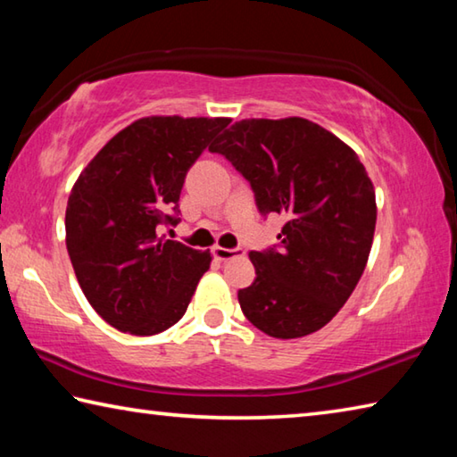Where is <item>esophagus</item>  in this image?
Segmentation results:
<instances>
[{
	"label": "esophagus",
	"mask_w": 457,
	"mask_h": 457,
	"mask_svg": "<svg viewBox=\"0 0 457 457\" xmlns=\"http://www.w3.org/2000/svg\"><path fill=\"white\" fill-rule=\"evenodd\" d=\"M239 253H244V250H239V247H221V245H215L213 247V256L215 260H229V258H236Z\"/></svg>",
	"instance_id": "obj_1"
}]
</instances>
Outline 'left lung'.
I'll return each instance as SVG.
<instances>
[{"label": "left lung", "mask_w": 457, "mask_h": 457, "mask_svg": "<svg viewBox=\"0 0 457 457\" xmlns=\"http://www.w3.org/2000/svg\"><path fill=\"white\" fill-rule=\"evenodd\" d=\"M250 181L262 215L286 220L280 247L250 252L256 280L237 292L253 327L300 338L335 319L365 272L375 187L359 154L300 117L244 119L210 146Z\"/></svg>", "instance_id": "left-lung-1"}]
</instances>
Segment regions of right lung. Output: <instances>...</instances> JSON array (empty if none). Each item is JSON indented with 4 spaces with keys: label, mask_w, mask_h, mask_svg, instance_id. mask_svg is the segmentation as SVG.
<instances>
[{
    "label": "right lung",
    "mask_w": 457,
    "mask_h": 457,
    "mask_svg": "<svg viewBox=\"0 0 457 457\" xmlns=\"http://www.w3.org/2000/svg\"><path fill=\"white\" fill-rule=\"evenodd\" d=\"M229 125L218 117H145L114 135L68 197L66 247L90 306L117 330L151 337L173 327L212 253L167 239L189 167Z\"/></svg>",
    "instance_id": "obj_1"
}]
</instances>
